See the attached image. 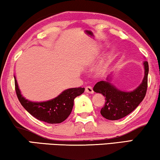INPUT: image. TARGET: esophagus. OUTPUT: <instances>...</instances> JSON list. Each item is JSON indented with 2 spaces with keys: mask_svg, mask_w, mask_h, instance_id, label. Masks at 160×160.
<instances>
[{
  "mask_svg": "<svg viewBox=\"0 0 160 160\" xmlns=\"http://www.w3.org/2000/svg\"><path fill=\"white\" fill-rule=\"evenodd\" d=\"M85 92H87V93H89V94H93L94 93L92 87H90V86L85 87Z\"/></svg>",
  "mask_w": 160,
  "mask_h": 160,
  "instance_id": "1",
  "label": "esophagus"
}]
</instances>
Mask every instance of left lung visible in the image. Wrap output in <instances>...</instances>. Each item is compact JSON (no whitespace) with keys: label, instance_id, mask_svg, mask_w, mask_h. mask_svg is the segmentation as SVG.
Returning a JSON list of instances; mask_svg holds the SVG:
<instances>
[{"label":"left lung","instance_id":"obj_1","mask_svg":"<svg viewBox=\"0 0 160 160\" xmlns=\"http://www.w3.org/2000/svg\"><path fill=\"white\" fill-rule=\"evenodd\" d=\"M145 75L141 85L132 92H123L116 88L111 84L110 80L98 82L94 87L95 92L101 93L104 96L106 102L100 110L104 118L109 120L122 119L132 112L145 98L148 87V64L144 61Z\"/></svg>","mask_w":160,"mask_h":160}]
</instances>
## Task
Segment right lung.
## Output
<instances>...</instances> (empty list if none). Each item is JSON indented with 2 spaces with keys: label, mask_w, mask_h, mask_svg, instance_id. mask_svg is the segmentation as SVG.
<instances>
[{
  "label": "right lung",
  "mask_w": 160,
  "mask_h": 160,
  "mask_svg": "<svg viewBox=\"0 0 160 160\" xmlns=\"http://www.w3.org/2000/svg\"><path fill=\"white\" fill-rule=\"evenodd\" d=\"M17 96L26 111L37 119L49 124L61 123L71 114L76 97L84 92V87L71 88L63 91L60 95L51 100L41 102H31L22 97L14 78Z\"/></svg>",
  "instance_id": "add662e5"
}]
</instances>
